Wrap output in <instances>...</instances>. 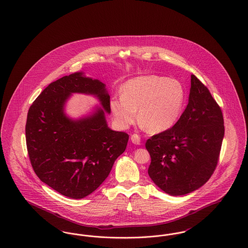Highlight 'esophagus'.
<instances>
[{
    "label": "esophagus",
    "instance_id": "1",
    "mask_svg": "<svg viewBox=\"0 0 248 248\" xmlns=\"http://www.w3.org/2000/svg\"><path fill=\"white\" fill-rule=\"evenodd\" d=\"M131 141H132V143H134L135 145H140V143H141L140 137L138 134H133L131 136Z\"/></svg>",
    "mask_w": 248,
    "mask_h": 248
}]
</instances>
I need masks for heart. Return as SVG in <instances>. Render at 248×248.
Segmentation results:
<instances>
[{
    "mask_svg": "<svg viewBox=\"0 0 248 248\" xmlns=\"http://www.w3.org/2000/svg\"><path fill=\"white\" fill-rule=\"evenodd\" d=\"M184 89L177 80L158 75L139 76L122 87V97L110 100V109L122 128H127L139 118L152 134L170 129L180 115Z\"/></svg>",
    "mask_w": 248,
    "mask_h": 248,
    "instance_id": "1",
    "label": "heart"
}]
</instances>
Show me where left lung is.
Returning <instances> with one entry per match:
<instances>
[{"instance_id": "obj_1", "label": "left lung", "mask_w": 248, "mask_h": 248, "mask_svg": "<svg viewBox=\"0 0 248 248\" xmlns=\"http://www.w3.org/2000/svg\"><path fill=\"white\" fill-rule=\"evenodd\" d=\"M220 107L207 87L190 76L189 103L177 123L146 142L152 162L148 173L165 193L185 195L212 176L224 137Z\"/></svg>"}]
</instances>
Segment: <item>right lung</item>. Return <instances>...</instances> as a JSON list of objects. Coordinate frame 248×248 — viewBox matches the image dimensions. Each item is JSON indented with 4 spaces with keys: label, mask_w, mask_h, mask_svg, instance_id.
<instances>
[{
    "label": "right lung",
    "mask_w": 248,
    "mask_h": 248,
    "mask_svg": "<svg viewBox=\"0 0 248 248\" xmlns=\"http://www.w3.org/2000/svg\"><path fill=\"white\" fill-rule=\"evenodd\" d=\"M72 93L94 94L104 108L90 117L69 119L63 111ZM110 112L105 84L75 72L50 83L30 107L26 142L31 164L52 189L72 199L91 194L106 179L129 136L108 128Z\"/></svg>",
    "instance_id": "obj_1"
}]
</instances>
